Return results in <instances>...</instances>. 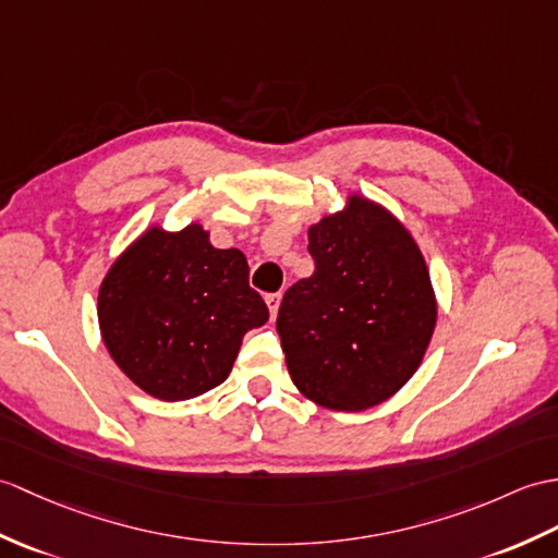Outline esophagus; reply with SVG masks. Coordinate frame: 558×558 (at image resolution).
<instances>
[{"label":"esophagus","mask_w":558,"mask_h":558,"mask_svg":"<svg viewBox=\"0 0 558 558\" xmlns=\"http://www.w3.org/2000/svg\"><path fill=\"white\" fill-rule=\"evenodd\" d=\"M266 304L270 311V318H276L278 308H280V294H266Z\"/></svg>","instance_id":"esophagus-1"}]
</instances>
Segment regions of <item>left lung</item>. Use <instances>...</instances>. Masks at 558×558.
Segmentation results:
<instances>
[{
	"instance_id": "obj_1",
	"label": "left lung",
	"mask_w": 558,
	"mask_h": 558,
	"mask_svg": "<svg viewBox=\"0 0 558 558\" xmlns=\"http://www.w3.org/2000/svg\"><path fill=\"white\" fill-rule=\"evenodd\" d=\"M316 270L284 292L276 328L304 397L364 411L409 383L430 344L437 304L425 258L383 206L349 197L308 228Z\"/></svg>"
}]
</instances>
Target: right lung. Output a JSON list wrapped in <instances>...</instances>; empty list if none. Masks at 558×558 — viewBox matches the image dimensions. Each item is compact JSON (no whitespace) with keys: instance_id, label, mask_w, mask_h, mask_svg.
<instances>
[{"instance_id":"1","label":"right lung","mask_w":558,"mask_h":558,"mask_svg":"<svg viewBox=\"0 0 558 558\" xmlns=\"http://www.w3.org/2000/svg\"><path fill=\"white\" fill-rule=\"evenodd\" d=\"M99 328L111 359L147 395L185 401L214 390L235 364L244 332L268 306L250 288L240 250L209 232L151 228L111 266L99 288Z\"/></svg>"}]
</instances>
